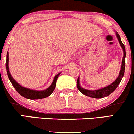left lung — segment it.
<instances>
[{
  "instance_id": "8db88e82",
  "label": "left lung",
  "mask_w": 134,
  "mask_h": 134,
  "mask_svg": "<svg viewBox=\"0 0 134 134\" xmlns=\"http://www.w3.org/2000/svg\"><path fill=\"white\" fill-rule=\"evenodd\" d=\"M116 33V36L117 38L118 41H119L120 45L121 46V48L123 49V52H124V56H123L122 58V62H121V69L120 70L119 75H118V77L116 78V80L113 82H112L111 84L107 86L103 87V88L98 89V90H86V89L82 88V87L80 85L79 82V77L77 79V86L78 90L81 93H82L83 94L86 95V96L91 97V98H96V99H99V98H102L104 97L108 96L113 93L114 91L116 90V88L117 86L119 85V84L120 83L121 79H122L123 77H124V72H125V58L126 57V52H125V48L124 44H123L122 41L121 40V38L120 35H118L117 32H115Z\"/></svg>"
}]
</instances>
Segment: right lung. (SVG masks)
Here are the masks:
<instances>
[{
	"instance_id": "obj_1",
	"label": "right lung",
	"mask_w": 134,
	"mask_h": 134,
	"mask_svg": "<svg viewBox=\"0 0 134 134\" xmlns=\"http://www.w3.org/2000/svg\"><path fill=\"white\" fill-rule=\"evenodd\" d=\"M6 70H7V76L9 80H10V82H11L12 85L15 88L19 94L24 97V98H27L29 99H43V98H47V97L51 95L53 91H54L55 86H56V82L57 79L58 77L60 74V73H58L56 76H55L54 79H53V82H52V84L48 88L44 90L41 91H38V90H31V89L26 88L20 85L19 83H18L14 79V78L12 77L11 74H10V72H9V52H7V57H6Z\"/></svg>"
}]
</instances>
